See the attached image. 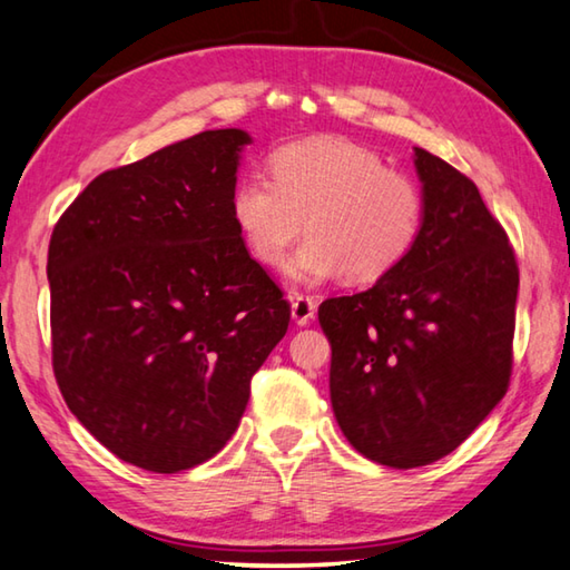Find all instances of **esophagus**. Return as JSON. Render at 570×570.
Returning a JSON list of instances; mask_svg holds the SVG:
<instances>
[{
    "mask_svg": "<svg viewBox=\"0 0 570 570\" xmlns=\"http://www.w3.org/2000/svg\"><path fill=\"white\" fill-rule=\"evenodd\" d=\"M291 313L297 325H311L315 321V301L307 295H293Z\"/></svg>",
    "mask_w": 570,
    "mask_h": 570,
    "instance_id": "esophagus-1",
    "label": "esophagus"
}]
</instances>
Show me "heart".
Instances as JSON below:
<instances>
[{
  "label": "heart",
  "mask_w": 570,
  "mask_h": 570,
  "mask_svg": "<svg viewBox=\"0 0 570 570\" xmlns=\"http://www.w3.org/2000/svg\"><path fill=\"white\" fill-rule=\"evenodd\" d=\"M273 181L239 176L229 217L242 245L265 267L287 263L293 283L321 285L351 277L376 283L404 263L424 227V194L412 176L386 169L384 158L348 138H307L269 156Z\"/></svg>",
  "instance_id": "b5f03b06"
}]
</instances>
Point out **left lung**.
<instances>
[{"label":"left lung","mask_w":570,"mask_h":570,"mask_svg":"<svg viewBox=\"0 0 570 570\" xmlns=\"http://www.w3.org/2000/svg\"><path fill=\"white\" fill-rule=\"evenodd\" d=\"M414 166L424 227L412 255L318 307L335 422L353 450L396 470L454 452L505 396L520 283L478 186L424 148Z\"/></svg>","instance_id":"left-lung-1"}]
</instances>
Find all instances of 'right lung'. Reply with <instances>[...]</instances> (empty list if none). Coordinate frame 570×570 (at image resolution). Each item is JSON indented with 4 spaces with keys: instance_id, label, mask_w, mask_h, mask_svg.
<instances>
[{
    "instance_id": "right-lung-1",
    "label": "right lung",
    "mask_w": 570,
    "mask_h": 570,
    "mask_svg": "<svg viewBox=\"0 0 570 570\" xmlns=\"http://www.w3.org/2000/svg\"><path fill=\"white\" fill-rule=\"evenodd\" d=\"M242 128L204 130L100 174L55 224L52 368L65 404L148 472L207 462L249 401L291 305L229 217Z\"/></svg>"
}]
</instances>
